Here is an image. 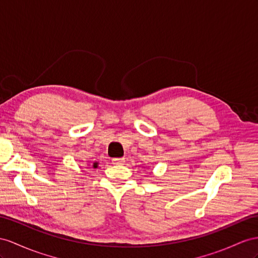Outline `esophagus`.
<instances>
[{
  "instance_id": "34e87169",
  "label": "esophagus",
  "mask_w": 258,
  "mask_h": 258,
  "mask_svg": "<svg viewBox=\"0 0 258 258\" xmlns=\"http://www.w3.org/2000/svg\"><path fill=\"white\" fill-rule=\"evenodd\" d=\"M124 161V158H113V159H112V163L113 164H122Z\"/></svg>"
}]
</instances>
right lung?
I'll use <instances>...</instances> for the list:
<instances>
[{
  "mask_svg": "<svg viewBox=\"0 0 258 258\" xmlns=\"http://www.w3.org/2000/svg\"><path fill=\"white\" fill-rule=\"evenodd\" d=\"M92 168H98V162H94V164H92Z\"/></svg>",
  "mask_w": 258,
  "mask_h": 258,
  "instance_id": "1",
  "label": "right lung"
}]
</instances>
